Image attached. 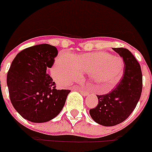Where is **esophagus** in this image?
<instances>
[{
	"mask_svg": "<svg viewBox=\"0 0 152 152\" xmlns=\"http://www.w3.org/2000/svg\"><path fill=\"white\" fill-rule=\"evenodd\" d=\"M77 89H78V91H79L80 93H82L83 95H87V94H88V92H87L86 90H84V89H82V88H77Z\"/></svg>",
	"mask_w": 152,
	"mask_h": 152,
	"instance_id": "esophagus-1",
	"label": "esophagus"
}]
</instances>
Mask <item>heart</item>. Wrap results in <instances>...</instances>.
<instances>
[{
	"instance_id": "heart-1",
	"label": "heart",
	"mask_w": 152,
	"mask_h": 152,
	"mask_svg": "<svg viewBox=\"0 0 152 152\" xmlns=\"http://www.w3.org/2000/svg\"><path fill=\"white\" fill-rule=\"evenodd\" d=\"M124 73V62L106 52H95L71 56L60 53L56 58L52 74L61 85L77 79L81 74H88L93 83L98 84L102 92H109L121 81Z\"/></svg>"
}]
</instances>
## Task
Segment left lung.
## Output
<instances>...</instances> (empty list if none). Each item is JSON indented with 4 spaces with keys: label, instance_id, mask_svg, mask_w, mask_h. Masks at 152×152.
Returning <instances> with one entry per match:
<instances>
[{
    "label": "left lung",
    "instance_id": "1",
    "mask_svg": "<svg viewBox=\"0 0 152 152\" xmlns=\"http://www.w3.org/2000/svg\"><path fill=\"white\" fill-rule=\"evenodd\" d=\"M124 60V73L117 86L107 94L97 95L98 104L89 114L96 123L104 126L118 125L131 115L142 92V72L134 56L124 48H113Z\"/></svg>",
    "mask_w": 152,
    "mask_h": 152
}]
</instances>
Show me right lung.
Returning <instances> with one entry per match:
<instances>
[{"label": "right lung", "instance_id": "1", "mask_svg": "<svg viewBox=\"0 0 152 152\" xmlns=\"http://www.w3.org/2000/svg\"><path fill=\"white\" fill-rule=\"evenodd\" d=\"M58 51L55 46L42 44L17 54L7 75L12 104L25 119L46 122L59 115L70 90L56 89L46 70L53 66Z\"/></svg>", "mask_w": 152, "mask_h": 152}]
</instances>
